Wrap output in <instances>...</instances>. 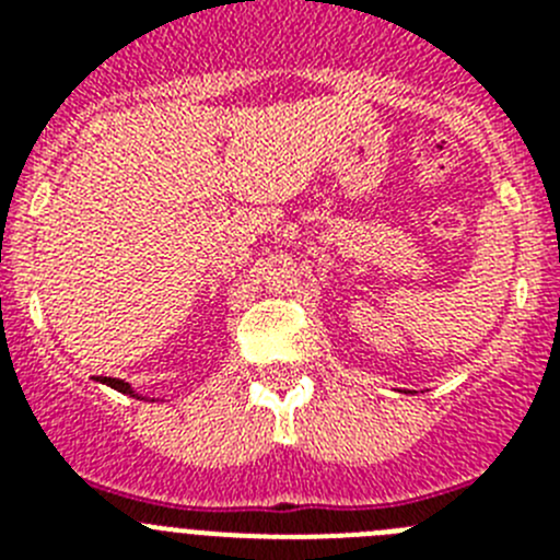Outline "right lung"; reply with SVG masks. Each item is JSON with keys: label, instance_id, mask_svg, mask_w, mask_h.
<instances>
[{"label": "right lung", "instance_id": "1", "mask_svg": "<svg viewBox=\"0 0 560 560\" xmlns=\"http://www.w3.org/2000/svg\"><path fill=\"white\" fill-rule=\"evenodd\" d=\"M101 381H103V384H108V387H112V389H117V393L133 395V389L128 387L126 381H120V378H106V375H101Z\"/></svg>", "mask_w": 560, "mask_h": 560}]
</instances>
